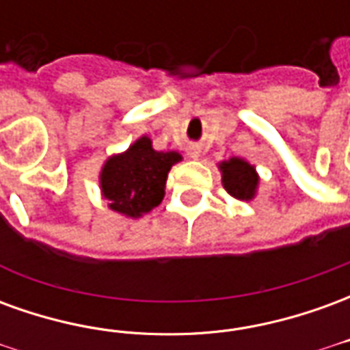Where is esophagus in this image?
<instances>
[{"instance_id": "34e87169", "label": "esophagus", "mask_w": 350, "mask_h": 350, "mask_svg": "<svg viewBox=\"0 0 350 350\" xmlns=\"http://www.w3.org/2000/svg\"><path fill=\"white\" fill-rule=\"evenodd\" d=\"M198 153L200 152H191V157H198Z\"/></svg>"}]
</instances>
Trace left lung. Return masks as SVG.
Listing matches in <instances>:
<instances>
[{
    "label": "left lung",
    "instance_id": "8db88e82",
    "mask_svg": "<svg viewBox=\"0 0 350 350\" xmlns=\"http://www.w3.org/2000/svg\"><path fill=\"white\" fill-rule=\"evenodd\" d=\"M221 172H223V185L230 197L240 198V200L253 198L257 191L258 176L250 163L232 157L230 161L221 163Z\"/></svg>",
    "mask_w": 350,
    "mask_h": 350
}]
</instances>
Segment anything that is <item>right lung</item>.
I'll return each mask as SVG.
<instances>
[{"label":"right lung","instance_id":"add662e5","mask_svg":"<svg viewBox=\"0 0 350 350\" xmlns=\"http://www.w3.org/2000/svg\"><path fill=\"white\" fill-rule=\"evenodd\" d=\"M182 159L176 152H155L148 137L138 138L122 155L107 161L100 172V189L114 212L140 217L165 197L170 167Z\"/></svg>","mask_w":350,"mask_h":350}]
</instances>
